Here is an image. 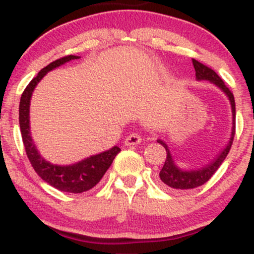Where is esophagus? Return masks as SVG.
<instances>
[{
    "label": "esophagus",
    "instance_id": "esophagus-1",
    "mask_svg": "<svg viewBox=\"0 0 254 254\" xmlns=\"http://www.w3.org/2000/svg\"><path fill=\"white\" fill-rule=\"evenodd\" d=\"M141 141H142L141 135H139L138 132H132L125 138L124 143L125 145H137L141 143Z\"/></svg>",
    "mask_w": 254,
    "mask_h": 254
}]
</instances>
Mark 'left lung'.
I'll list each match as a JSON object with an SVG mask.
<instances>
[{"label":"left lung","instance_id":"1","mask_svg":"<svg viewBox=\"0 0 254 254\" xmlns=\"http://www.w3.org/2000/svg\"><path fill=\"white\" fill-rule=\"evenodd\" d=\"M192 63H193L194 70H196V77L198 80H209L211 81L212 83H215L216 86L220 87L221 89L228 95L230 105H232V112H233V129H232V137H230V141L228 145L226 147L222 153L218 155V157L215 161H212L210 165L205 166V167L202 168V170L198 171H182L174 165L173 159H172L170 150H168L167 145H166L162 141H157L160 144H162V147L166 149V160L162 170L160 171V179L161 182L165 184L167 188L173 189V190H190V189L198 188V186L203 185L204 183L208 182L209 179L212 177V174L215 173L218 170L221 164L224 161L226 156L228 155L230 147H232L233 141H234V135H235V100L234 95L230 92V89L226 86L224 81L218 75L212 70L209 66L204 65L203 63L198 62L196 60H192Z\"/></svg>","mask_w":254,"mask_h":254}]
</instances>
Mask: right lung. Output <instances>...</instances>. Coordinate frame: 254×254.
Instances as JSON below:
<instances>
[{"mask_svg": "<svg viewBox=\"0 0 254 254\" xmlns=\"http://www.w3.org/2000/svg\"><path fill=\"white\" fill-rule=\"evenodd\" d=\"M77 58L78 56L68 55V56L58 58L49 65H46L45 68H43L25 88L24 93L21 94L19 106V124L22 142H24L26 155L30 160L32 167L44 182L50 184L57 190L70 192V193H81V192L88 191L94 188L100 182L106 171L109 170L116 155L121 151V148L116 145L112 149L104 151L98 155L87 157L86 160H82L81 162L71 166L52 165L50 162L45 161L38 154L30 132V100L32 92L46 72L62 65L65 62L77 60Z\"/></svg>", "mask_w": 254, "mask_h": 254, "instance_id": "right-lung-1", "label": "right lung"}]
</instances>
